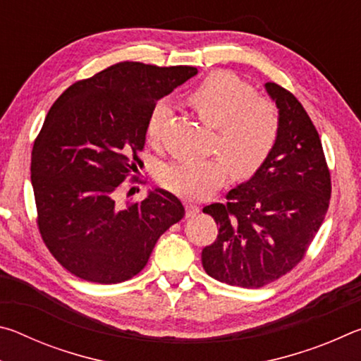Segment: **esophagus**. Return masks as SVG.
<instances>
[{
    "label": "esophagus",
    "mask_w": 361,
    "mask_h": 361,
    "mask_svg": "<svg viewBox=\"0 0 361 361\" xmlns=\"http://www.w3.org/2000/svg\"><path fill=\"white\" fill-rule=\"evenodd\" d=\"M185 207H186V218H191V216L197 215V213H199V207L195 205V204L186 202V204H185Z\"/></svg>",
    "instance_id": "obj_1"
}]
</instances>
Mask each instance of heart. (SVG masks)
<instances>
[{
    "mask_svg": "<svg viewBox=\"0 0 361 361\" xmlns=\"http://www.w3.org/2000/svg\"><path fill=\"white\" fill-rule=\"evenodd\" d=\"M188 102L200 119L215 127V149L221 156L195 161H178L164 167L159 183L186 199H204L223 185L229 163L237 176H250L262 167L276 148L280 133V114L276 103L258 97L245 79L229 71L210 73L189 92ZM172 114L167 100L152 106L146 137L157 143Z\"/></svg>",
    "mask_w": 361,
    "mask_h": 361,
    "instance_id": "b5f03b06",
    "label": "heart"
}]
</instances>
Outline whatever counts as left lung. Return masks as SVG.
<instances>
[{"label":"left lung","mask_w":361,"mask_h":361,"mask_svg":"<svg viewBox=\"0 0 361 361\" xmlns=\"http://www.w3.org/2000/svg\"><path fill=\"white\" fill-rule=\"evenodd\" d=\"M280 114L276 148L226 204L204 207L219 226L202 250V266L218 282L261 288L302 261L331 199V175L314 122L282 85L266 82Z\"/></svg>","instance_id":"left-lung-1"}]
</instances>
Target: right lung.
I'll return each instance as SVG.
<instances>
[{"instance_id":"obj_1","label":"right lung","mask_w":361,"mask_h":361,"mask_svg":"<svg viewBox=\"0 0 361 361\" xmlns=\"http://www.w3.org/2000/svg\"><path fill=\"white\" fill-rule=\"evenodd\" d=\"M195 73L121 62L71 84L49 109L32 151L36 224L73 276L105 285L132 279L159 237L185 216L178 197L164 189L126 207L116 195L127 178L143 183L138 154L152 106Z\"/></svg>"}]
</instances>
